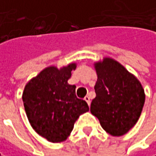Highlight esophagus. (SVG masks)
<instances>
[{
	"label": "esophagus",
	"mask_w": 156,
	"mask_h": 156,
	"mask_svg": "<svg viewBox=\"0 0 156 156\" xmlns=\"http://www.w3.org/2000/svg\"><path fill=\"white\" fill-rule=\"evenodd\" d=\"M85 101L87 103V105H90V103H91V101H90V97H89L88 95H87V96L85 97Z\"/></svg>",
	"instance_id": "34e87169"
}]
</instances>
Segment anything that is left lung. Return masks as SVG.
Wrapping results in <instances>:
<instances>
[{
  "mask_svg": "<svg viewBox=\"0 0 156 156\" xmlns=\"http://www.w3.org/2000/svg\"><path fill=\"white\" fill-rule=\"evenodd\" d=\"M96 96L90 112L112 136L126 134L138 120L145 104L140 82L116 61L105 58L95 64Z\"/></svg>",
  "mask_w": 156,
  "mask_h": 156,
  "instance_id": "left-lung-1",
  "label": "left lung"
}]
</instances>
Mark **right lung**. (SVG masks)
Segmentation results:
<instances>
[{"instance_id":"add662e5","label":"right lung","mask_w":156,"mask_h":156,"mask_svg":"<svg viewBox=\"0 0 156 156\" xmlns=\"http://www.w3.org/2000/svg\"><path fill=\"white\" fill-rule=\"evenodd\" d=\"M75 69V63L61 69L46 68L27 84L23 93L32 128L52 143L64 141L79 115L89 111L87 102L77 97L76 86L68 83Z\"/></svg>"}]
</instances>
